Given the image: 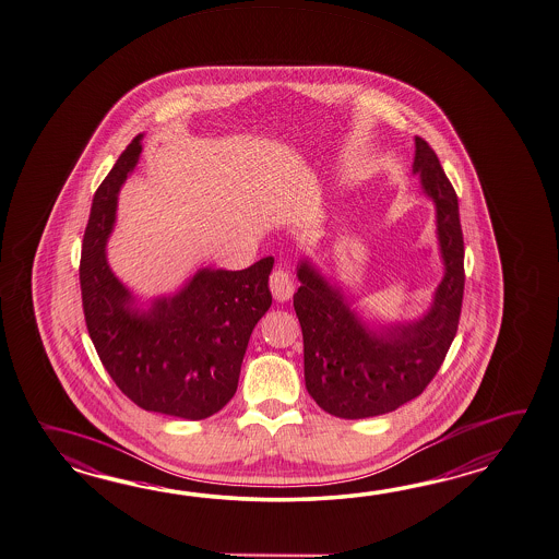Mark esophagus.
Segmentation results:
<instances>
[{"instance_id": "34e87169", "label": "esophagus", "mask_w": 559, "mask_h": 559, "mask_svg": "<svg viewBox=\"0 0 559 559\" xmlns=\"http://www.w3.org/2000/svg\"><path fill=\"white\" fill-rule=\"evenodd\" d=\"M271 290H273V297L278 300V302H285L288 298L293 297V293H295V281H293V276L285 269H276L273 274H271Z\"/></svg>"}]
</instances>
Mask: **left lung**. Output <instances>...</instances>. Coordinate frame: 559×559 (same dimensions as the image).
<instances>
[{"label": "left lung", "mask_w": 559, "mask_h": 559, "mask_svg": "<svg viewBox=\"0 0 559 559\" xmlns=\"http://www.w3.org/2000/svg\"><path fill=\"white\" fill-rule=\"evenodd\" d=\"M413 174L433 200L443 278L433 302L417 321L367 323L341 286L302 259L293 302L305 345V385L321 409L341 419H365L419 397L445 360L465 286L460 202L433 148L415 136Z\"/></svg>", "instance_id": "8db88e82"}]
</instances>
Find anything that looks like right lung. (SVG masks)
I'll use <instances>...</instances> for the list:
<instances>
[{"mask_svg":"<svg viewBox=\"0 0 559 559\" xmlns=\"http://www.w3.org/2000/svg\"><path fill=\"white\" fill-rule=\"evenodd\" d=\"M140 140L120 154L92 202L80 261L87 333L114 383L138 407L199 421L236 393L252 329L273 302L274 259L245 271L200 269L176 295L140 309L106 259L118 194L136 168Z\"/></svg>","mask_w":559,"mask_h":559,"instance_id":"right-lung-1","label":"right lung"}]
</instances>
